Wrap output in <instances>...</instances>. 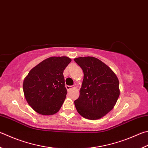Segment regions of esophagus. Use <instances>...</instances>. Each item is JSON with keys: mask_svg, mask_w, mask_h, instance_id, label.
Here are the masks:
<instances>
[{"mask_svg": "<svg viewBox=\"0 0 148 148\" xmlns=\"http://www.w3.org/2000/svg\"><path fill=\"white\" fill-rule=\"evenodd\" d=\"M66 88L67 90H69L72 89V88H74V86H72V85H66Z\"/></svg>", "mask_w": 148, "mask_h": 148, "instance_id": "1", "label": "esophagus"}]
</instances>
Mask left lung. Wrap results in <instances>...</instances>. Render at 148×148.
<instances>
[{
	"label": "left lung",
	"mask_w": 148,
	"mask_h": 148,
	"mask_svg": "<svg viewBox=\"0 0 148 148\" xmlns=\"http://www.w3.org/2000/svg\"><path fill=\"white\" fill-rule=\"evenodd\" d=\"M83 72L79 98L74 101L78 113L96 120L112 109L120 95L119 81L113 71L98 59L80 57L74 60Z\"/></svg>",
	"instance_id": "8db88e82"
}]
</instances>
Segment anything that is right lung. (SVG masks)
Wrapping results in <instances>:
<instances>
[{
	"label": "right lung",
	"mask_w": 148,
	"mask_h": 148,
	"mask_svg": "<svg viewBox=\"0 0 148 148\" xmlns=\"http://www.w3.org/2000/svg\"><path fill=\"white\" fill-rule=\"evenodd\" d=\"M71 61L65 56L51 57L29 72L24 80L23 91L35 111L52 115L60 109L67 94L63 71Z\"/></svg>",
	"instance_id": "add662e5"
}]
</instances>
